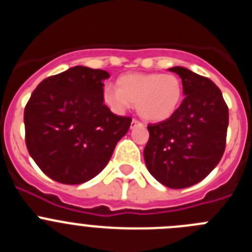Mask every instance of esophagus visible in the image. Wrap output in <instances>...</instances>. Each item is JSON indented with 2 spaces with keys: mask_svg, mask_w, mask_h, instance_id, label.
Here are the masks:
<instances>
[{
  "mask_svg": "<svg viewBox=\"0 0 252 252\" xmlns=\"http://www.w3.org/2000/svg\"><path fill=\"white\" fill-rule=\"evenodd\" d=\"M137 125H142V124L140 121H137V120L133 119L132 122H131V127H135V126H137Z\"/></svg>",
  "mask_w": 252,
  "mask_h": 252,
  "instance_id": "obj_1",
  "label": "esophagus"
}]
</instances>
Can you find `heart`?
I'll return each mask as SVG.
<instances>
[{
	"instance_id": "1",
	"label": "heart",
	"mask_w": 252,
	"mask_h": 252,
	"mask_svg": "<svg viewBox=\"0 0 252 252\" xmlns=\"http://www.w3.org/2000/svg\"><path fill=\"white\" fill-rule=\"evenodd\" d=\"M117 90L106 87L103 98L115 112L122 113L136 104L137 113L146 121L159 122L169 119L177 111L183 86L174 74L130 73L116 82Z\"/></svg>"
}]
</instances>
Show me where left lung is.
I'll list each match as a JSON object with an SVG mask.
<instances>
[{
    "instance_id": "obj_1",
    "label": "left lung",
    "mask_w": 252,
    "mask_h": 252,
    "mask_svg": "<svg viewBox=\"0 0 252 252\" xmlns=\"http://www.w3.org/2000/svg\"><path fill=\"white\" fill-rule=\"evenodd\" d=\"M169 70L182 78L186 97L168 120L148 125L150 136L144 159L162 186L182 189L203 180L221 160L228 107L211 79L183 66Z\"/></svg>"
}]
</instances>
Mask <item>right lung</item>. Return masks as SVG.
I'll return each instance as SVG.
<instances>
[{"label":"right lung","mask_w":252,"mask_h":252,"mask_svg":"<svg viewBox=\"0 0 252 252\" xmlns=\"http://www.w3.org/2000/svg\"><path fill=\"white\" fill-rule=\"evenodd\" d=\"M106 70L73 66L45 78L24 111L29 154L55 182L81 184L98 175L132 119L103 103Z\"/></svg>","instance_id":"right-lung-1"}]
</instances>
